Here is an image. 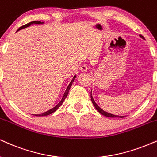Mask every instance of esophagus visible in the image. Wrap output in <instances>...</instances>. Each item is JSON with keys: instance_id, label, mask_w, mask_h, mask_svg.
Wrapping results in <instances>:
<instances>
[{"instance_id": "34e87169", "label": "esophagus", "mask_w": 157, "mask_h": 157, "mask_svg": "<svg viewBox=\"0 0 157 157\" xmlns=\"http://www.w3.org/2000/svg\"><path fill=\"white\" fill-rule=\"evenodd\" d=\"M87 69H88V67H87L86 64H83V65H82L80 67V71H83V72H85V71H87Z\"/></svg>"}]
</instances>
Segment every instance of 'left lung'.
I'll return each instance as SVG.
<instances>
[{"label": "left lung", "mask_w": 157, "mask_h": 157, "mask_svg": "<svg viewBox=\"0 0 157 157\" xmlns=\"http://www.w3.org/2000/svg\"><path fill=\"white\" fill-rule=\"evenodd\" d=\"M140 36L141 38H143V39H144V37L142 35H140ZM90 99H91V101L92 102H93V104H94V107H96V109H97L98 111H99V112L101 113V115H103V116H107V117H110V118H124V116H115V115H113V114H110V113H107V112H105V111H104L103 109H101V108H100V107L98 106V105H97V104H96V102L95 101H94V99H93V97H92V96H91V94H90Z\"/></svg>", "instance_id": "8db88e82"}]
</instances>
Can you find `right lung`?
Here are the masks:
<instances>
[{
	"mask_svg": "<svg viewBox=\"0 0 157 157\" xmlns=\"http://www.w3.org/2000/svg\"><path fill=\"white\" fill-rule=\"evenodd\" d=\"M33 23H36V24H40V23H41V22H39H39H38V21H32V22H29V23H27V24L24 25H22V26H21V27H20V28H19L17 31H19V30H21V29H22V28H26V27H28V26H30V25H31V24H33ZM75 77H76V76H75V77H73V79H72V80H71V82H70V83H69V86H68L67 88V90H66L65 93H64V94H63V98H62L61 101H60V102L58 103V105H56V107H53V108L50 109V110L47 111V112H45V113H42V114H39V115H33V116H48V115H50V114H52V113H54L55 111H56V110H57V109H58V108H59V107H60V105H62V103L63 102L64 99H65L66 98H67V95H68V94H69V89H70V88H71V85H72L73 82H74V80H75Z\"/></svg>",
	"mask_w": 157,
	"mask_h": 157,
	"instance_id": "obj_1",
	"label": "right lung"
}]
</instances>
